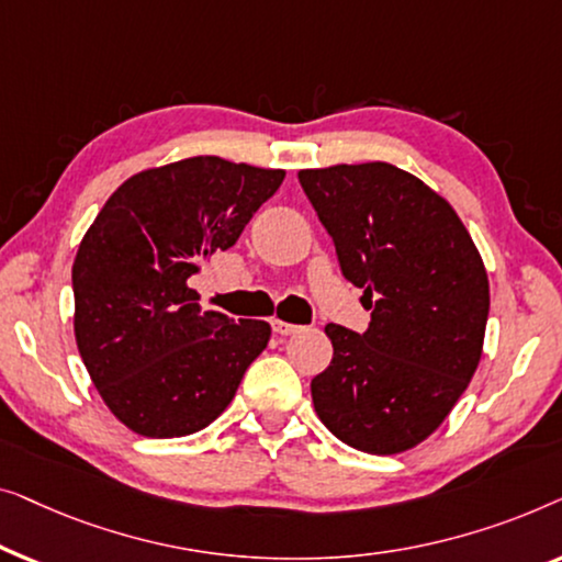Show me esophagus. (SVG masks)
<instances>
[{"instance_id":"obj_1","label":"esophagus","mask_w":562,"mask_h":562,"mask_svg":"<svg viewBox=\"0 0 562 562\" xmlns=\"http://www.w3.org/2000/svg\"><path fill=\"white\" fill-rule=\"evenodd\" d=\"M272 330L278 336H292V334H297L300 326H295V323H288V321H280V318H272Z\"/></svg>"}]
</instances>
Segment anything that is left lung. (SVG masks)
<instances>
[{
    "label": "left lung",
    "mask_w": 562,
    "mask_h": 562,
    "mask_svg": "<svg viewBox=\"0 0 562 562\" xmlns=\"http://www.w3.org/2000/svg\"><path fill=\"white\" fill-rule=\"evenodd\" d=\"M297 180L371 311L363 334L326 326L334 359L311 382L315 413L346 446L402 453L440 428L479 367L484 259L453 205L390 162L300 170Z\"/></svg>",
    "instance_id": "left-lung-1"
}]
</instances>
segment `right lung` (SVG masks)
Segmentation results:
<instances>
[{
	"label": "right lung",
	"instance_id": "obj_1",
	"mask_svg": "<svg viewBox=\"0 0 562 562\" xmlns=\"http://www.w3.org/2000/svg\"><path fill=\"white\" fill-rule=\"evenodd\" d=\"M284 170L199 155L116 188L74 259L78 353L104 405L145 438H183L228 407L267 321L199 311L188 278L239 239Z\"/></svg>",
	"mask_w": 562,
	"mask_h": 562
}]
</instances>
